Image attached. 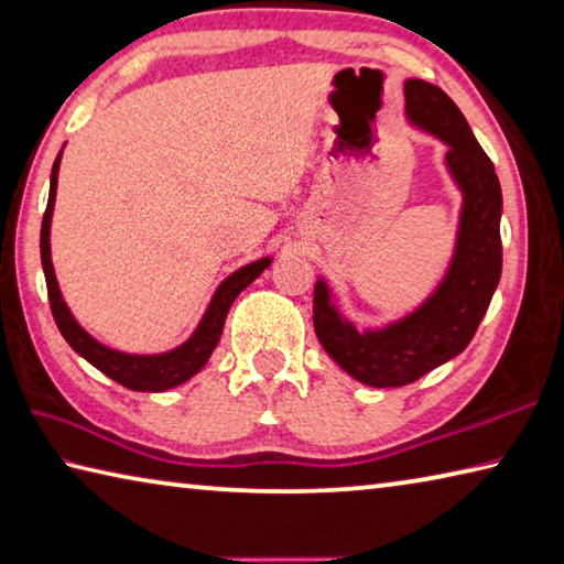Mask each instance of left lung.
Wrapping results in <instances>:
<instances>
[{
  "mask_svg": "<svg viewBox=\"0 0 564 564\" xmlns=\"http://www.w3.org/2000/svg\"><path fill=\"white\" fill-rule=\"evenodd\" d=\"M406 113L423 131L448 143L446 161L463 191L456 254L436 294L421 310L381 332H357L329 302L324 280L314 284V332L324 351L361 383L403 387L468 347L488 312L502 272V193L492 161L466 116L438 86L409 78Z\"/></svg>",
  "mask_w": 564,
  "mask_h": 564,
  "instance_id": "obj_1",
  "label": "left lung"
}]
</instances>
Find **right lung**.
<instances>
[{
	"instance_id": "obj_1",
	"label": "right lung",
	"mask_w": 564,
	"mask_h": 564,
	"mask_svg": "<svg viewBox=\"0 0 564 564\" xmlns=\"http://www.w3.org/2000/svg\"><path fill=\"white\" fill-rule=\"evenodd\" d=\"M58 161H62V153L56 155L54 167H52V185H48V203L44 210L42 220V237H39V250H42V267L46 276V292H48V304H52V314L62 337L68 341L76 354L94 364L98 371H104L108 379H113L121 387L131 391H165L173 389L177 383L187 381L195 377L197 371L205 367V361L210 359L213 349L220 341V334L225 327V317L230 312V304L235 302L237 294H240L247 284H252L257 276L267 270L270 260H257L252 264H245L242 270L227 276V280L217 288L215 297L207 307L203 322L197 324V329L191 339H187L183 347H177L167 354H155V357H135V354H123L116 349H108L104 344H98L91 334H86L74 314L68 312L66 302L62 300V292H58L54 264H52V247H48V227H52V213H54V197H56V175H58Z\"/></svg>"
}]
</instances>
